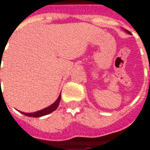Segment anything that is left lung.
<instances>
[{
    "label": "left lung",
    "mask_w": 150,
    "mask_h": 150,
    "mask_svg": "<svg viewBox=\"0 0 150 150\" xmlns=\"http://www.w3.org/2000/svg\"><path fill=\"white\" fill-rule=\"evenodd\" d=\"M125 32H126V33H128V34H130V32H129V30H125Z\"/></svg>",
    "instance_id": "obj_1"
}]
</instances>
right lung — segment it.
<instances>
[{
  "instance_id": "add662e5",
  "label": "right lung",
  "mask_w": 150,
  "mask_h": 150,
  "mask_svg": "<svg viewBox=\"0 0 150 150\" xmlns=\"http://www.w3.org/2000/svg\"><path fill=\"white\" fill-rule=\"evenodd\" d=\"M60 98H61V96L59 95V97H58V99L54 101V103H53L51 105L48 106V107L45 108V109H43V110H40L36 111V112H34V113H24V112H21V113H22L23 115H26V116L35 117V118H38V117H41V116H44V115H49L50 113L53 112V111H54L56 109H57V107L59 106V101H60Z\"/></svg>"
}]
</instances>
